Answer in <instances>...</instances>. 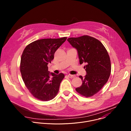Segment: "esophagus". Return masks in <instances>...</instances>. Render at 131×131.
Masks as SVG:
<instances>
[{"label":"esophagus","instance_id":"obj_1","mask_svg":"<svg viewBox=\"0 0 131 131\" xmlns=\"http://www.w3.org/2000/svg\"><path fill=\"white\" fill-rule=\"evenodd\" d=\"M68 77L69 78H74V77H76V76L75 75H72V74H68Z\"/></svg>","mask_w":131,"mask_h":131}]
</instances>
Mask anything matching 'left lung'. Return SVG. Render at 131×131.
Masks as SVG:
<instances>
[{"label":"left lung","instance_id":"8db88e82","mask_svg":"<svg viewBox=\"0 0 131 131\" xmlns=\"http://www.w3.org/2000/svg\"><path fill=\"white\" fill-rule=\"evenodd\" d=\"M67 41L77 49L80 64L85 63L86 74L79 76L82 85L76 91L85 97H91L99 92L107 82L111 72V63L108 53L101 41L84 35L69 38Z\"/></svg>","mask_w":131,"mask_h":131}]
</instances>
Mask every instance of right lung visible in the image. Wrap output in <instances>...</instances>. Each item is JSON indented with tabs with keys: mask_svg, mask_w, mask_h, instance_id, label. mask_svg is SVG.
Returning a JSON list of instances; mask_svg holds the SVG:
<instances>
[{
	"mask_svg": "<svg viewBox=\"0 0 131 131\" xmlns=\"http://www.w3.org/2000/svg\"><path fill=\"white\" fill-rule=\"evenodd\" d=\"M67 37L42 39L27 45L22 53L20 71L23 80L31 94L36 99L48 101L57 95L65 76L48 71V64L54 59L55 51Z\"/></svg>",
	"mask_w": 131,
	"mask_h": 131,
	"instance_id": "obj_1",
	"label": "right lung"
}]
</instances>
